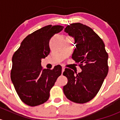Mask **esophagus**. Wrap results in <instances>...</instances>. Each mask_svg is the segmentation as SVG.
<instances>
[{"instance_id": "obj_1", "label": "esophagus", "mask_w": 120, "mask_h": 120, "mask_svg": "<svg viewBox=\"0 0 120 120\" xmlns=\"http://www.w3.org/2000/svg\"><path fill=\"white\" fill-rule=\"evenodd\" d=\"M64 70H65V67H62V74H63V72H64Z\"/></svg>"}]
</instances>
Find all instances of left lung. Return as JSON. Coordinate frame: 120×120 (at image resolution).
<instances>
[{
	"label": "left lung",
	"instance_id": "obj_1",
	"mask_svg": "<svg viewBox=\"0 0 120 120\" xmlns=\"http://www.w3.org/2000/svg\"><path fill=\"white\" fill-rule=\"evenodd\" d=\"M64 31L74 38L76 48L72 59L82 71L75 75L71 69H65L63 75L68 82L63 91L71 101L85 103L97 95L108 74V54L103 41L89 26L74 23L66 26Z\"/></svg>",
	"mask_w": 120,
	"mask_h": 120
}]
</instances>
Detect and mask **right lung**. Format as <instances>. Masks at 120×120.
<instances>
[{
    "mask_svg": "<svg viewBox=\"0 0 120 120\" xmlns=\"http://www.w3.org/2000/svg\"><path fill=\"white\" fill-rule=\"evenodd\" d=\"M63 28L59 25H49L34 31L24 38L13 54L11 79L19 98L28 106L46 102L50 89L61 74L60 65L52 70H42L41 63V59L50 53V38Z\"/></svg>",
    "mask_w": 120,
    "mask_h": 120,
    "instance_id": "add662e5",
    "label": "right lung"
}]
</instances>
